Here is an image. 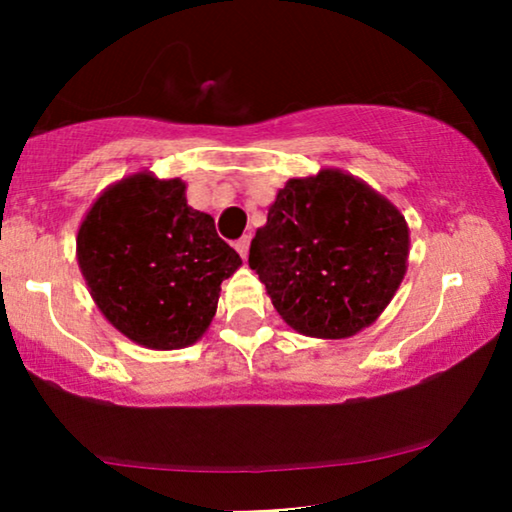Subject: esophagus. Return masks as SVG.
Here are the masks:
<instances>
[{"label": "esophagus", "mask_w": 512, "mask_h": 512, "mask_svg": "<svg viewBox=\"0 0 512 512\" xmlns=\"http://www.w3.org/2000/svg\"><path fill=\"white\" fill-rule=\"evenodd\" d=\"M249 242H251V237H249V235H244V237H240V240L235 242L237 254H240L242 258H247V254H249Z\"/></svg>", "instance_id": "obj_1"}]
</instances>
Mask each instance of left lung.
Here are the masks:
<instances>
[{
    "mask_svg": "<svg viewBox=\"0 0 512 512\" xmlns=\"http://www.w3.org/2000/svg\"><path fill=\"white\" fill-rule=\"evenodd\" d=\"M408 251V223L384 195L342 170H321L279 188L251 240L249 268L293 331L340 340L391 303Z\"/></svg>",
    "mask_w": 512,
    "mask_h": 512,
    "instance_id": "8db88e82",
    "label": "left lung"
}]
</instances>
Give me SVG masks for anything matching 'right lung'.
<instances>
[{"mask_svg": "<svg viewBox=\"0 0 512 512\" xmlns=\"http://www.w3.org/2000/svg\"><path fill=\"white\" fill-rule=\"evenodd\" d=\"M90 296L125 338L181 349L212 324L221 282L242 265L214 219L186 202L181 179L137 172L109 186L76 235Z\"/></svg>", "mask_w": 512, "mask_h": 512, "instance_id": "add662e5", "label": "right lung"}]
</instances>
